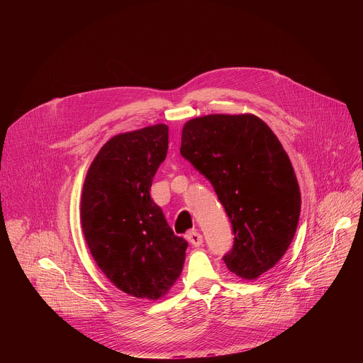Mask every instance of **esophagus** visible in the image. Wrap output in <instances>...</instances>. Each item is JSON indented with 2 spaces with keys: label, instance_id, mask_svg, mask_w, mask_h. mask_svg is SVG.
<instances>
[{
  "label": "esophagus",
  "instance_id": "1",
  "mask_svg": "<svg viewBox=\"0 0 363 363\" xmlns=\"http://www.w3.org/2000/svg\"><path fill=\"white\" fill-rule=\"evenodd\" d=\"M186 238H188V241H189L192 245H195V247H199V245L202 244V241H203V237H202L198 231H189V233L186 234Z\"/></svg>",
  "mask_w": 363,
  "mask_h": 363
}]
</instances>
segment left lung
<instances>
[{
	"label": "left lung",
	"mask_w": 363,
	"mask_h": 363,
	"mask_svg": "<svg viewBox=\"0 0 363 363\" xmlns=\"http://www.w3.org/2000/svg\"><path fill=\"white\" fill-rule=\"evenodd\" d=\"M181 155L211 182L230 218L227 269L254 280L274 267L296 234L301 199L273 130L254 115L195 118L182 129Z\"/></svg>",
	"instance_id": "obj_1"
}]
</instances>
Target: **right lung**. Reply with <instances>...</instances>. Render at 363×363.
<instances>
[{
  "label": "right lung",
  "mask_w": 363,
  "mask_h": 363,
  "mask_svg": "<svg viewBox=\"0 0 363 363\" xmlns=\"http://www.w3.org/2000/svg\"><path fill=\"white\" fill-rule=\"evenodd\" d=\"M167 152V125L113 136L96 155L82 192V227L94 262L119 290L139 298L168 293L188 247L149 194Z\"/></svg>",
  "instance_id": "add662e5"
}]
</instances>
